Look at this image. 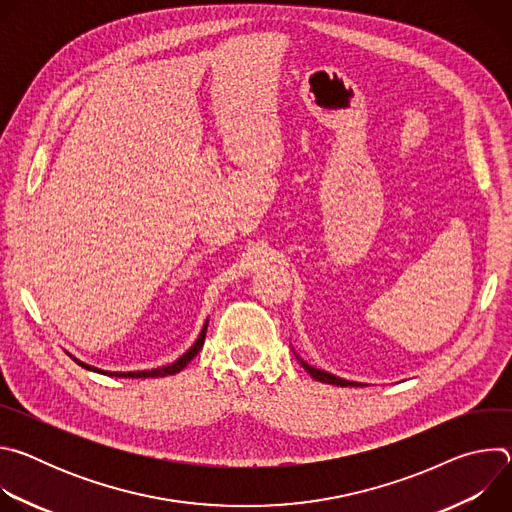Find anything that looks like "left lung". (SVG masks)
Here are the masks:
<instances>
[{"instance_id": "1", "label": "left lung", "mask_w": 512, "mask_h": 512, "mask_svg": "<svg viewBox=\"0 0 512 512\" xmlns=\"http://www.w3.org/2000/svg\"><path fill=\"white\" fill-rule=\"evenodd\" d=\"M296 358L300 360V364L306 369V373H310V377L316 379V381H322V383H328V385H338V387H358V385H360V383H354V381H346V379L334 377V375H330V373H326V371L314 369V367H310V364H308L306 360H302L300 356H296Z\"/></svg>"}]
</instances>
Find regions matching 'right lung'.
<instances>
[{
    "label": "right lung",
    "instance_id": "right-lung-1",
    "mask_svg": "<svg viewBox=\"0 0 512 512\" xmlns=\"http://www.w3.org/2000/svg\"><path fill=\"white\" fill-rule=\"evenodd\" d=\"M206 328H208V320L204 322V326H202V330H200V334H198V338H196V342L178 358V360H174L172 364H166V367H158V369H152V371H133V373H109V371H101V369H97V367H91V364H85V362H81L79 358H75L72 356V360H75L77 364H81L83 369H87V371H93V373H103V375H109V377H121V379H154V377H168V375H176V373H180L186 364L200 352V348H202V344H204V336H206Z\"/></svg>",
    "mask_w": 512,
    "mask_h": 512
}]
</instances>
